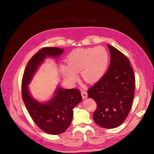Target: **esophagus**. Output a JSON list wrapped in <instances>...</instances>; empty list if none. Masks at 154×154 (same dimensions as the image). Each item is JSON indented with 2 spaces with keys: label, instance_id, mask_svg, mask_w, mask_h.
<instances>
[{
  "label": "esophagus",
  "instance_id": "esophagus-1",
  "mask_svg": "<svg viewBox=\"0 0 154 154\" xmlns=\"http://www.w3.org/2000/svg\"><path fill=\"white\" fill-rule=\"evenodd\" d=\"M81 94H82V98L83 99H86L87 97H88V94L86 91H83L81 92Z\"/></svg>",
  "mask_w": 154,
  "mask_h": 154
}]
</instances>
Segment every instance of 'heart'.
<instances>
[{"mask_svg":"<svg viewBox=\"0 0 154 154\" xmlns=\"http://www.w3.org/2000/svg\"><path fill=\"white\" fill-rule=\"evenodd\" d=\"M67 66L61 65V71L68 80L75 82L76 73L82 71L84 79L93 82L105 73L108 64V55L101 46L95 48L77 49L71 52L66 58Z\"/></svg>","mask_w":154,"mask_h":154,"instance_id":"1","label":"heart"}]
</instances>
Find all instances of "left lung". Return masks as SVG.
<instances>
[{
	"mask_svg": "<svg viewBox=\"0 0 154 154\" xmlns=\"http://www.w3.org/2000/svg\"><path fill=\"white\" fill-rule=\"evenodd\" d=\"M107 46L111 57L108 71L88 90V97L97 103L94 121L101 127L113 128L123 123L130 111L135 78L128 59L112 46Z\"/></svg>",
	"mask_w": 154,
	"mask_h": 154,
	"instance_id": "obj_1",
	"label": "left lung"
}]
</instances>
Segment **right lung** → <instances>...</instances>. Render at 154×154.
Here are the masks:
<instances>
[{
	"instance_id": "obj_1",
	"label": "right lung",
	"mask_w": 154,
	"mask_h": 154,
	"mask_svg": "<svg viewBox=\"0 0 154 154\" xmlns=\"http://www.w3.org/2000/svg\"><path fill=\"white\" fill-rule=\"evenodd\" d=\"M64 52L57 48H44L36 52L29 61L22 80V97L28 112L36 124L51 135L60 134L70 125L73 108L82 97L77 89H63L58 86L54 97L46 103L33 99L28 85L39 66L47 57L59 58Z\"/></svg>"
}]
</instances>
